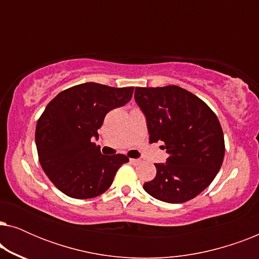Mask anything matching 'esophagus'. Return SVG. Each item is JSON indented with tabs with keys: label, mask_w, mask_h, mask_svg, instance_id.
Here are the masks:
<instances>
[{
	"label": "esophagus",
	"mask_w": 259,
	"mask_h": 259,
	"mask_svg": "<svg viewBox=\"0 0 259 259\" xmlns=\"http://www.w3.org/2000/svg\"><path fill=\"white\" fill-rule=\"evenodd\" d=\"M130 162L132 165H139L141 164V160H139V159H130Z\"/></svg>",
	"instance_id": "1"
}]
</instances>
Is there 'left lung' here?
<instances>
[{
  "label": "left lung",
  "instance_id": "8db88e82",
  "mask_svg": "<svg viewBox=\"0 0 259 259\" xmlns=\"http://www.w3.org/2000/svg\"><path fill=\"white\" fill-rule=\"evenodd\" d=\"M134 99L146 118L150 143L161 141L168 158L154 164L157 176L144 184L155 199H192L217 176L225 153L217 115L203 100L178 86L137 87Z\"/></svg>",
  "mask_w": 259,
  "mask_h": 259
}]
</instances>
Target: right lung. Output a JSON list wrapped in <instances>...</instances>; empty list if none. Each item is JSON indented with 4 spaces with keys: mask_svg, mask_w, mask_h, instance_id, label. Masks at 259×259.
<instances>
[{
    "mask_svg": "<svg viewBox=\"0 0 259 259\" xmlns=\"http://www.w3.org/2000/svg\"><path fill=\"white\" fill-rule=\"evenodd\" d=\"M134 87L86 82L62 91L46 107L35 131L38 160L66 196L88 199L112 185L123 154H101L93 143L106 114L131 100Z\"/></svg>",
    "mask_w": 259,
    "mask_h": 259,
    "instance_id": "obj_1",
    "label": "right lung"
}]
</instances>
